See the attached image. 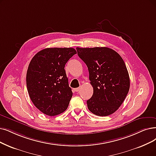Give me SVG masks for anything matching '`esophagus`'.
I'll return each instance as SVG.
<instances>
[{
    "label": "esophagus",
    "instance_id": "1",
    "mask_svg": "<svg viewBox=\"0 0 156 156\" xmlns=\"http://www.w3.org/2000/svg\"><path fill=\"white\" fill-rule=\"evenodd\" d=\"M80 88H75V89H74V90H75V91L78 92V91H80Z\"/></svg>",
    "mask_w": 156,
    "mask_h": 156
}]
</instances>
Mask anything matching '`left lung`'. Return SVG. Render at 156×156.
<instances>
[{
    "label": "left lung",
    "mask_w": 156,
    "mask_h": 156,
    "mask_svg": "<svg viewBox=\"0 0 156 156\" xmlns=\"http://www.w3.org/2000/svg\"><path fill=\"white\" fill-rule=\"evenodd\" d=\"M79 57L89 71L93 94L87 101L92 113L105 116L114 113L125 100L130 88L129 73L120 55L108 47H77Z\"/></svg>",
    "instance_id": "8db88e82"
}]
</instances>
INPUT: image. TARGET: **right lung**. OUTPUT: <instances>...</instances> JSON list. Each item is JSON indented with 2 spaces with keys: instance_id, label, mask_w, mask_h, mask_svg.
Instances as JSON below:
<instances>
[{
  "instance_id": "right-lung-1",
  "label": "right lung",
  "mask_w": 156,
  "mask_h": 156,
  "mask_svg": "<svg viewBox=\"0 0 156 156\" xmlns=\"http://www.w3.org/2000/svg\"><path fill=\"white\" fill-rule=\"evenodd\" d=\"M76 54L73 48H47L31 59L26 75L27 88L31 101L43 113L55 116L68 108L73 93L65 66Z\"/></svg>"
}]
</instances>
